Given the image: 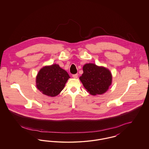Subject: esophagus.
Here are the masks:
<instances>
[{
    "instance_id": "34e87169",
    "label": "esophagus",
    "mask_w": 149,
    "mask_h": 149,
    "mask_svg": "<svg viewBox=\"0 0 149 149\" xmlns=\"http://www.w3.org/2000/svg\"><path fill=\"white\" fill-rule=\"evenodd\" d=\"M78 74H73L72 75V77L74 78H75V79H77V78H78Z\"/></svg>"
}]
</instances>
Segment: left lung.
Segmentation results:
<instances>
[{"label": "left lung", "instance_id": "left-lung-1", "mask_svg": "<svg viewBox=\"0 0 149 149\" xmlns=\"http://www.w3.org/2000/svg\"><path fill=\"white\" fill-rule=\"evenodd\" d=\"M83 70V74L79 79L88 92L93 95L106 92L112 79L111 72L108 69L89 63L84 65Z\"/></svg>", "mask_w": 149, "mask_h": 149}]
</instances>
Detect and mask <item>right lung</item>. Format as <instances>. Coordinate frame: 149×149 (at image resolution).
<instances>
[{
    "mask_svg": "<svg viewBox=\"0 0 149 149\" xmlns=\"http://www.w3.org/2000/svg\"><path fill=\"white\" fill-rule=\"evenodd\" d=\"M70 78L68 73L57 64L46 66L37 74L36 86L43 94L55 97L63 91Z\"/></svg>",
    "mask_w": 149,
    "mask_h": 149,
    "instance_id": "right-lung-1",
    "label": "right lung"
}]
</instances>
